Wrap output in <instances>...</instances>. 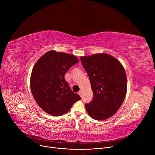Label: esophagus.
<instances>
[{
    "mask_svg": "<svg viewBox=\"0 0 155 155\" xmlns=\"http://www.w3.org/2000/svg\"><path fill=\"white\" fill-rule=\"evenodd\" d=\"M78 94L81 97V96H82V93H81V91H80L78 92Z\"/></svg>",
    "mask_w": 155,
    "mask_h": 155,
    "instance_id": "esophagus-1",
    "label": "esophagus"
}]
</instances>
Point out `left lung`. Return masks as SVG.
Here are the masks:
<instances>
[{
  "instance_id": "1",
  "label": "left lung",
  "mask_w": 155,
  "mask_h": 155,
  "mask_svg": "<svg viewBox=\"0 0 155 155\" xmlns=\"http://www.w3.org/2000/svg\"><path fill=\"white\" fill-rule=\"evenodd\" d=\"M93 92L92 101L85 104L89 115L96 120L112 117L122 105L126 94L124 68L114 57L106 53L81 57Z\"/></svg>"
}]
</instances>
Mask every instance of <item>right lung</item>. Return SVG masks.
<instances>
[{"label": "right lung", "mask_w": 155, "mask_h": 155, "mask_svg": "<svg viewBox=\"0 0 155 155\" xmlns=\"http://www.w3.org/2000/svg\"><path fill=\"white\" fill-rule=\"evenodd\" d=\"M78 62L74 55L54 50L48 51L37 61L31 76V89L43 111L53 116L62 115L81 99L64 78L65 73Z\"/></svg>", "instance_id": "add662e5"}]
</instances>
